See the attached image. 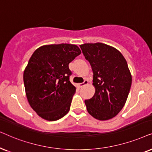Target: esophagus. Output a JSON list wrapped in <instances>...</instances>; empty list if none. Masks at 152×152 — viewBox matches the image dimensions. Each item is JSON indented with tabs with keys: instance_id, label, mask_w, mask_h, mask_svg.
<instances>
[{
	"instance_id": "34e87169",
	"label": "esophagus",
	"mask_w": 152,
	"mask_h": 152,
	"mask_svg": "<svg viewBox=\"0 0 152 152\" xmlns=\"http://www.w3.org/2000/svg\"><path fill=\"white\" fill-rule=\"evenodd\" d=\"M88 80H84V82L82 83L78 84V86H79L80 88H81V87H83V86H86V85H88Z\"/></svg>"
}]
</instances>
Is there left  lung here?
<instances>
[{
  "mask_svg": "<svg viewBox=\"0 0 152 152\" xmlns=\"http://www.w3.org/2000/svg\"><path fill=\"white\" fill-rule=\"evenodd\" d=\"M93 72L94 96L85 100L89 114L98 120L116 116L126 102L132 82L126 60L117 48L108 44L80 45Z\"/></svg>",
  "mask_w": 152,
  "mask_h": 152,
  "instance_id": "obj_1",
  "label": "left lung"
}]
</instances>
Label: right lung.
I'll return each instance as SVG.
<instances>
[{
  "mask_svg": "<svg viewBox=\"0 0 152 152\" xmlns=\"http://www.w3.org/2000/svg\"><path fill=\"white\" fill-rule=\"evenodd\" d=\"M81 53L75 44L40 46L23 72L26 95L31 108L44 120L56 121L70 109L76 88L69 81V64Z\"/></svg>",
  "mask_w": 152,
  "mask_h": 152,
  "instance_id": "right-lung-1",
  "label": "right lung"
}]
</instances>
